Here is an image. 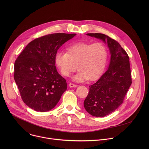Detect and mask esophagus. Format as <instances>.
<instances>
[{"instance_id":"34e87169","label":"esophagus","mask_w":149,"mask_h":149,"mask_svg":"<svg viewBox=\"0 0 149 149\" xmlns=\"http://www.w3.org/2000/svg\"><path fill=\"white\" fill-rule=\"evenodd\" d=\"M77 84H73V83H70L69 84V87H77Z\"/></svg>"}]
</instances>
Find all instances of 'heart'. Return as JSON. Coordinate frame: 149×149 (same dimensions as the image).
Returning a JSON list of instances; mask_svg holds the SVG:
<instances>
[{"mask_svg":"<svg viewBox=\"0 0 149 149\" xmlns=\"http://www.w3.org/2000/svg\"><path fill=\"white\" fill-rule=\"evenodd\" d=\"M107 58L108 51L103 44L78 42L68 46L67 52H57L55 62L62 75L65 77L75 72L77 65L79 71L74 79L81 82L97 79L105 67Z\"/></svg>","mask_w":149,"mask_h":149,"instance_id":"b5f03b06","label":"heart"}]
</instances>
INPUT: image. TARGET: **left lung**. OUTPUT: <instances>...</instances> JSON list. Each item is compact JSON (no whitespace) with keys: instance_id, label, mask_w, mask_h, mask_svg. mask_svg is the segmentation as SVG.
Listing matches in <instances>:
<instances>
[{"instance_id":"1","label":"left lung","mask_w":149,"mask_h":149,"mask_svg":"<svg viewBox=\"0 0 149 149\" xmlns=\"http://www.w3.org/2000/svg\"><path fill=\"white\" fill-rule=\"evenodd\" d=\"M107 42L111 54L109 69L94 84L84 102L91 116L102 117L114 112L123 102L132 83L129 57L116 40L102 33H87Z\"/></svg>"}]
</instances>
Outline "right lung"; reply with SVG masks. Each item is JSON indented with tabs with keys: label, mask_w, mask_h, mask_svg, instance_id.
Listing matches in <instances>:
<instances>
[{
	"label": "right lung",
	"mask_w": 149,
	"mask_h": 149,
	"mask_svg": "<svg viewBox=\"0 0 149 149\" xmlns=\"http://www.w3.org/2000/svg\"><path fill=\"white\" fill-rule=\"evenodd\" d=\"M75 35L55 33L38 38L16 59L14 79L21 98L31 109L49 111L66 91V80L57 72L55 56L59 47Z\"/></svg>",
	"instance_id": "1"
}]
</instances>
